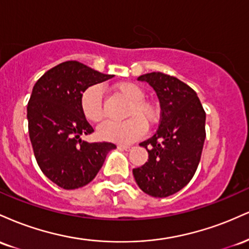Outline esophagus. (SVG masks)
Returning a JSON list of instances; mask_svg holds the SVG:
<instances>
[{
	"mask_svg": "<svg viewBox=\"0 0 249 249\" xmlns=\"http://www.w3.org/2000/svg\"><path fill=\"white\" fill-rule=\"evenodd\" d=\"M118 147L122 148V150H125V151H130L131 148H132V146H131V145H119Z\"/></svg>",
	"mask_w": 249,
	"mask_h": 249,
	"instance_id": "34e87169",
	"label": "esophagus"
}]
</instances>
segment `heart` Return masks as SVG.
<instances>
[{
    "instance_id": "b5f03b06",
    "label": "heart",
    "mask_w": 249,
    "mask_h": 249,
    "mask_svg": "<svg viewBox=\"0 0 249 249\" xmlns=\"http://www.w3.org/2000/svg\"><path fill=\"white\" fill-rule=\"evenodd\" d=\"M115 91L123 98L130 102L125 117H130L126 121L105 122L98 127V136L103 141L113 142H130L141 137L145 131V122L147 126L158 121V108L153 103L145 99V91L138 84L130 82L119 83L115 87ZM81 110L83 116L91 123L101 122L104 117L103 111L102 89L98 85L89 87L83 91L81 96Z\"/></svg>"
}]
</instances>
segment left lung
<instances>
[{"label": "left lung", "instance_id": "obj_1", "mask_svg": "<svg viewBox=\"0 0 249 249\" xmlns=\"http://www.w3.org/2000/svg\"><path fill=\"white\" fill-rule=\"evenodd\" d=\"M154 89L160 102V123L154 136L141 142L147 161L133 168L139 188L148 196L165 198L193 178L206 138V113L196 91L176 77L151 72L138 77Z\"/></svg>", "mask_w": 249, "mask_h": 249}]
</instances>
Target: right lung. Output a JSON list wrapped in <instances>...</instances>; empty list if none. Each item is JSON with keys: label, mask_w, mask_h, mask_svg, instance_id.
Masks as SVG:
<instances>
[{"label": "right lung", "mask_w": 249, "mask_h": 249, "mask_svg": "<svg viewBox=\"0 0 249 249\" xmlns=\"http://www.w3.org/2000/svg\"><path fill=\"white\" fill-rule=\"evenodd\" d=\"M77 61L48 70L34 85L27 107L28 128L37 164L64 190L88 185L99 172L112 142H88L93 128L83 116L81 96L89 87L112 78Z\"/></svg>", "instance_id": "right-lung-1"}]
</instances>
